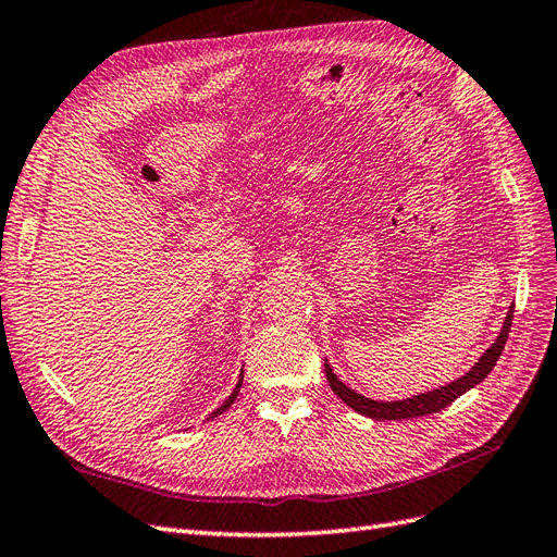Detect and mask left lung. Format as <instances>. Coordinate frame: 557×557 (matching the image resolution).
<instances>
[{
  "mask_svg": "<svg viewBox=\"0 0 557 557\" xmlns=\"http://www.w3.org/2000/svg\"><path fill=\"white\" fill-rule=\"evenodd\" d=\"M510 323H512V309L506 314L504 325H500V333L496 335V341L482 351V357L472 363V369L468 373L456 377V381H451V383L440 385V387L428 389V392H420V395H413V397L395 399V401L363 397L357 389H351L349 385H345L341 381V377L335 375L329 359H325V363H323L325 377H329L331 389L349 406V409H355L357 413L369 416L373 420H404V418H420V416L437 413V411L446 409V406H449L454 399H458L460 395H466L468 389L480 385L484 377L494 371L500 351H504V347H506Z\"/></svg>",
  "mask_w": 557,
  "mask_h": 557,
  "instance_id": "obj_1",
  "label": "left lung"
}]
</instances>
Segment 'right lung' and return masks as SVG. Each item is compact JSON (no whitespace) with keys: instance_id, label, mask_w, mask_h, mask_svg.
Masks as SVG:
<instances>
[{"instance_id":"1","label":"right lung","mask_w":557,"mask_h":557,"mask_svg":"<svg viewBox=\"0 0 557 557\" xmlns=\"http://www.w3.org/2000/svg\"><path fill=\"white\" fill-rule=\"evenodd\" d=\"M240 385H243V369H240V375H238V383H236V387L232 389V395H228L226 397V401L220 406V409H214L210 416H208V420H212V418H216V416H222L226 409H228V406H232L234 401H236V397H238V392H240Z\"/></svg>"}]
</instances>
